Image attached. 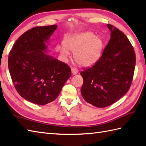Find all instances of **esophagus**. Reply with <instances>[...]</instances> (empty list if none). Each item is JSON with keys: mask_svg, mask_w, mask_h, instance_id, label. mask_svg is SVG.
<instances>
[{"mask_svg": "<svg viewBox=\"0 0 146 146\" xmlns=\"http://www.w3.org/2000/svg\"><path fill=\"white\" fill-rule=\"evenodd\" d=\"M72 73L73 75H75V74H76L78 73V70L76 68H72Z\"/></svg>", "mask_w": 146, "mask_h": 146, "instance_id": "obj_1", "label": "esophagus"}]
</instances>
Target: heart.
<instances>
[{
	"instance_id": "b5f03b06",
	"label": "heart",
	"mask_w": 146,
	"mask_h": 146,
	"mask_svg": "<svg viewBox=\"0 0 146 146\" xmlns=\"http://www.w3.org/2000/svg\"><path fill=\"white\" fill-rule=\"evenodd\" d=\"M103 41L99 36L90 31L66 36L63 40V45H58L57 52L64 61L70 57V52H74L76 62L82 66L94 65L100 59L103 48Z\"/></svg>"
}]
</instances>
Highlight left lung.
<instances>
[{"mask_svg": "<svg viewBox=\"0 0 146 146\" xmlns=\"http://www.w3.org/2000/svg\"><path fill=\"white\" fill-rule=\"evenodd\" d=\"M111 38L103 55L94 65L80 73L83 78L81 93L97 108L113 104L129 90L135 65V54L127 36L108 24Z\"/></svg>", "mask_w": 146, "mask_h": 146, "instance_id": "obj_1", "label": "left lung"}]
</instances>
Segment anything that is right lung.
<instances>
[{"label":"right lung","instance_id":"1","mask_svg":"<svg viewBox=\"0 0 146 146\" xmlns=\"http://www.w3.org/2000/svg\"><path fill=\"white\" fill-rule=\"evenodd\" d=\"M56 25L36 27L20 36L9 53L12 82L25 100L45 105L56 100L72 75L70 68L47 52V44Z\"/></svg>","mask_w":146,"mask_h":146}]
</instances>
